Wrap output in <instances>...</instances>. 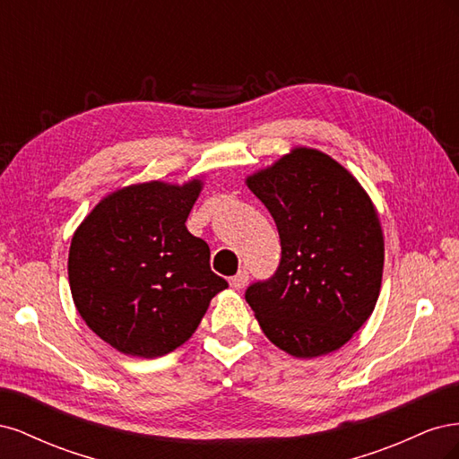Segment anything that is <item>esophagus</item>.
<instances>
[{"label":"esophagus","mask_w":459,"mask_h":459,"mask_svg":"<svg viewBox=\"0 0 459 459\" xmlns=\"http://www.w3.org/2000/svg\"><path fill=\"white\" fill-rule=\"evenodd\" d=\"M247 281H248V272L247 270H239L238 273H235L231 280H230V285L233 287V289H243L245 285H247Z\"/></svg>","instance_id":"1"}]
</instances>
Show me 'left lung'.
<instances>
[{
	"mask_svg": "<svg viewBox=\"0 0 459 459\" xmlns=\"http://www.w3.org/2000/svg\"><path fill=\"white\" fill-rule=\"evenodd\" d=\"M281 241L280 266L245 290L275 346L297 358L341 349L379 297L385 243L356 179L316 149H297L247 179Z\"/></svg>",
	"mask_w": 459,
	"mask_h": 459,
	"instance_id": "left-lung-1",
	"label": "left lung"
}]
</instances>
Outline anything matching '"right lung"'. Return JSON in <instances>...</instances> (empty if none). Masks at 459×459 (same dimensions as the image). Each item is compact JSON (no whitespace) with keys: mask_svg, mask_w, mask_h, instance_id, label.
I'll list each match as a JSON object with an SVG mask.
<instances>
[{"mask_svg":"<svg viewBox=\"0 0 459 459\" xmlns=\"http://www.w3.org/2000/svg\"><path fill=\"white\" fill-rule=\"evenodd\" d=\"M201 182L124 187L97 204L74 233L68 281L88 327L113 349L157 358L184 344L228 287L211 248L186 220Z\"/></svg>","mask_w":459,"mask_h":459,"instance_id":"add662e5","label":"right lung"}]
</instances>
